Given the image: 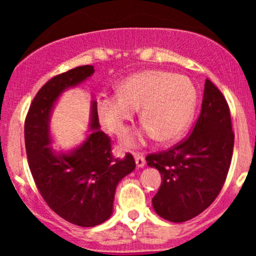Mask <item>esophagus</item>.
<instances>
[{"label":"esophagus","mask_w":256,"mask_h":256,"mask_svg":"<svg viewBox=\"0 0 256 256\" xmlns=\"http://www.w3.org/2000/svg\"><path fill=\"white\" fill-rule=\"evenodd\" d=\"M134 161H136V165L138 168H142L146 165L144 156L142 154H138V152H134Z\"/></svg>","instance_id":"1"}]
</instances>
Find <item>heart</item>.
Segmentation results:
<instances>
[{
	"label": "heart",
	"mask_w": 256,
	"mask_h": 256,
	"mask_svg": "<svg viewBox=\"0 0 256 256\" xmlns=\"http://www.w3.org/2000/svg\"><path fill=\"white\" fill-rule=\"evenodd\" d=\"M196 106V91L183 76L148 70L130 76L116 88V98L104 96L98 102L101 124L112 134H122L140 108V130L124 138L125 149L136 148L148 138L172 142L186 130Z\"/></svg>",
	"instance_id": "1"
}]
</instances>
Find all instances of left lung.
Segmentation results:
<instances>
[{"label": "left lung", "instance_id": "obj_1", "mask_svg": "<svg viewBox=\"0 0 256 256\" xmlns=\"http://www.w3.org/2000/svg\"><path fill=\"white\" fill-rule=\"evenodd\" d=\"M234 143L228 102L206 79L201 113L192 134L170 150L146 156V165L156 168L162 179L152 200L158 216L183 222L210 207L225 183Z\"/></svg>", "mask_w": 256, "mask_h": 256}]
</instances>
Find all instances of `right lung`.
<instances>
[{
  "instance_id": "add662e5",
  "label": "right lung",
  "mask_w": 256,
  "mask_h": 256,
  "mask_svg": "<svg viewBox=\"0 0 256 256\" xmlns=\"http://www.w3.org/2000/svg\"><path fill=\"white\" fill-rule=\"evenodd\" d=\"M94 72V66L86 64L55 76L38 91L25 120L26 154L40 195L58 216L83 228L110 218L118 183L136 167L131 154L122 160L113 158L110 137L100 130L95 100L83 142L71 150L50 146V118L58 98Z\"/></svg>"
}]
</instances>
